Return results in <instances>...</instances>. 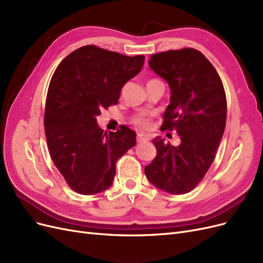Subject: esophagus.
I'll return each instance as SVG.
<instances>
[{"instance_id": "esophagus-1", "label": "esophagus", "mask_w": 263, "mask_h": 263, "mask_svg": "<svg viewBox=\"0 0 263 263\" xmlns=\"http://www.w3.org/2000/svg\"><path fill=\"white\" fill-rule=\"evenodd\" d=\"M149 139H150V137L148 136V135H145V134H138V135H137V141H138V142L148 141Z\"/></svg>"}]
</instances>
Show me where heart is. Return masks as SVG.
Wrapping results in <instances>:
<instances>
[{"label":"heart","instance_id":"obj_1","mask_svg":"<svg viewBox=\"0 0 263 263\" xmlns=\"http://www.w3.org/2000/svg\"><path fill=\"white\" fill-rule=\"evenodd\" d=\"M135 122H136L137 125H139L141 127H145V128L149 127V121L145 117H138V118L135 119Z\"/></svg>","mask_w":263,"mask_h":263}]
</instances>
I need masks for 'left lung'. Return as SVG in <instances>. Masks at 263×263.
<instances>
[{
    "instance_id": "8db88e82",
    "label": "left lung",
    "mask_w": 263,
    "mask_h": 263,
    "mask_svg": "<svg viewBox=\"0 0 263 263\" xmlns=\"http://www.w3.org/2000/svg\"><path fill=\"white\" fill-rule=\"evenodd\" d=\"M149 67L170 87L161 128L176 129L179 146L153 142L157 156L145 166L151 184L169 194L192 191L212 165L224 135L227 103L216 69L198 50L184 48L153 54Z\"/></svg>"
}]
</instances>
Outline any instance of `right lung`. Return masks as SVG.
<instances>
[{
  "label": "right lung",
  "mask_w": 263,
  "mask_h": 263,
  "mask_svg": "<svg viewBox=\"0 0 263 263\" xmlns=\"http://www.w3.org/2000/svg\"><path fill=\"white\" fill-rule=\"evenodd\" d=\"M144 55L127 57L84 46L71 52L55 69L45 109L49 153L68 185L83 195L103 192L113 184L116 162L136 145L128 127L104 132L97 117L117 104L124 84L136 77Z\"/></svg>",
  "instance_id": "add662e5"
}]
</instances>
